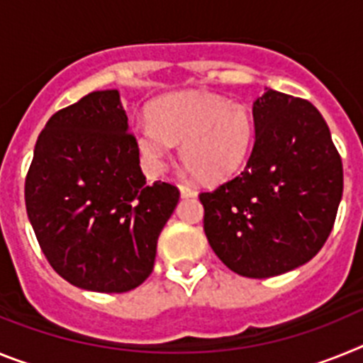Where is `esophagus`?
Listing matches in <instances>:
<instances>
[{
    "mask_svg": "<svg viewBox=\"0 0 363 363\" xmlns=\"http://www.w3.org/2000/svg\"><path fill=\"white\" fill-rule=\"evenodd\" d=\"M179 194H182V198H192L196 196L198 192L192 187H189V185H179Z\"/></svg>",
    "mask_w": 363,
    "mask_h": 363,
    "instance_id": "34e87169",
    "label": "esophagus"
}]
</instances>
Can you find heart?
<instances>
[{"instance_id":"1","label":"heart","mask_w":363,"mask_h":363,"mask_svg":"<svg viewBox=\"0 0 363 363\" xmlns=\"http://www.w3.org/2000/svg\"><path fill=\"white\" fill-rule=\"evenodd\" d=\"M138 150L163 167L172 143L194 178L216 184L245 163L255 143V118L245 104L201 92H176L150 105L149 120L134 129Z\"/></svg>"}]
</instances>
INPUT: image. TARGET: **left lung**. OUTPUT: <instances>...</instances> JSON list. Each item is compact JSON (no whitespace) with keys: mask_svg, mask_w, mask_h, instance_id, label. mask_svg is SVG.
<instances>
[{"mask_svg":"<svg viewBox=\"0 0 363 363\" xmlns=\"http://www.w3.org/2000/svg\"><path fill=\"white\" fill-rule=\"evenodd\" d=\"M255 145L243 171L201 192L203 230L236 274L269 278L307 264L335 223L344 169L318 108L269 89L252 104Z\"/></svg>","mask_w":363,"mask_h":363,"instance_id":"left-lung-1","label":"left lung"}]
</instances>
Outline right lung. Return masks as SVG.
Masks as SVG:
<instances>
[{"mask_svg":"<svg viewBox=\"0 0 363 363\" xmlns=\"http://www.w3.org/2000/svg\"><path fill=\"white\" fill-rule=\"evenodd\" d=\"M179 191L147 184L120 91L57 111L38 136L25 205L54 271L79 289L127 293L149 278Z\"/></svg>","mask_w":363,"mask_h":363,"instance_id":"right-lung-1","label":"right lung"}]
</instances>
